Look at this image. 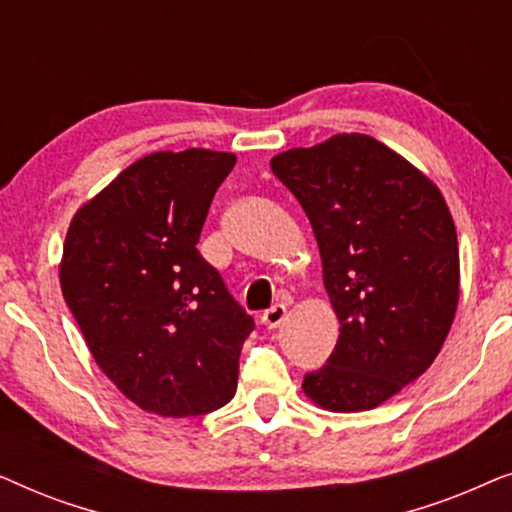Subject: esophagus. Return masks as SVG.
<instances>
[{"instance_id":"1","label":"esophagus","mask_w":512,"mask_h":512,"mask_svg":"<svg viewBox=\"0 0 512 512\" xmlns=\"http://www.w3.org/2000/svg\"><path fill=\"white\" fill-rule=\"evenodd\" d=\"M284 319H286V307L284 305L270 307V310H265L263 317H261L265 328H279L284 324Z\"/></svg>"}]
</instances>
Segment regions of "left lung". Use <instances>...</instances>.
<instances>
[{
	"label": "left lung",
	"mask_w": 512,
	"mask_h": 512,
	"mask_svg": "<svg viewBox=\"0 0 512 512\" xmlns=\"http://www.w3.org/2000/svg\"><path fill=\"white\" fill-rule=\"evenodd\" d=\"M317 237L340 321L303 391L331 412L373 410L436 359L459 303V244L438 186L368 135H333L270 160Z\"/></svg>",
	"instance_id": "left-lung-1"
}]
</instances>
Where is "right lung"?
Listing matches in <instances>:
<instances>
[{"instance_id": "1", "label": "right lung", "mask_w": 512, "mask_h": 512, "mask_svg": "<svg viewBox=\"0 0 512 512\" xmlns=\"http://www.w3.org/2000/svg\"><path fill=\"white\" fill-rule=\"evenodd\" d=\"M235 160L209 149L151 153L69 223L62 296L102 373L153 415H207L235 396L254 319L198 251Z\"/></svg>"}]
</instances>
